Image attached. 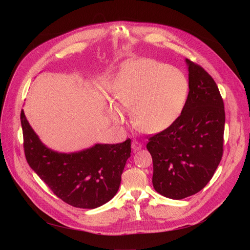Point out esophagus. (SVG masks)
<instances>
[{"instance_id": "obj_1", "label": "esophagus", "mask_w": 250, "mask_h": 250, "mask_svg": "<svg viewBox=\"0 0 250 250\" xmlns=\"http://www.w3.org/2000/svg\"><path fill=\"white\" fill-rule=\"evenodd\" d=\"M142 147H143V145H142V144H141L140 142H138V141H134V142L132 143V149H133L134 151H139V150L142 149Z\"/></svg>"}]
</instances>
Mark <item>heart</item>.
Listing matches in <instances>:
<instances>
[{
    "label": "heart",
    "instance_id": "1",
    "mask_svg": "<svg viewBox=\"0 0 250 250\" xmlns=\"http://www.w3.org/2000/svg\"><path fill=\"white\" fill-rule=\"evenodd\" d=\"M188 91V79L180 70L152 59H137L127 62L118 73L113 95L122 108L132 112L140 130L158 134L178 120ZM118 105L110 102L107 112L114 124L121 125L125 116Z\"/></svg>",
    "mask_w": 250,
    "mask_h": 250
}]
</instances>
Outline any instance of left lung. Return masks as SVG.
Masks as SVG:
<instances>
[{
  "instance_id": "8db88e82",
  "label": "left lung",
  "mask_w": 250,
  "mask_h": 250,
  "mask_svg": "<svg viewBox=\"0 0 250 250\" xmlns=\"http://www.w3.org/2000/svg\"><path fill=\"white\" fill-rule=\"evenodd\" d=\"M189 91L185 109L167 129L149 139L153 187L172 200L202 190L213 177L223 155L225 110L214 79L186 59Z\"/></svg>"
}]
</instances>
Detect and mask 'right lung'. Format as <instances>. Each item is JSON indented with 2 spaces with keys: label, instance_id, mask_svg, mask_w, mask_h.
<instances>
[{
  "label": "right lung",
  "instance_id": "1",
  "mask_svg": "<svg viewBox=\"0 0 250 250\" xmlns=\"http://www.w3.org/2000/svg\"><path fill=\"white\" fill-rule=\"evenodd\" d=\"M26 160L58 198L73 207L95 208L116 194L130 140L120 144H95L90 148L61 153L46 147L21 111Z\"/></svg>",
  "mask_w": 250,
  "mask_h": 250
}]
</instances>
